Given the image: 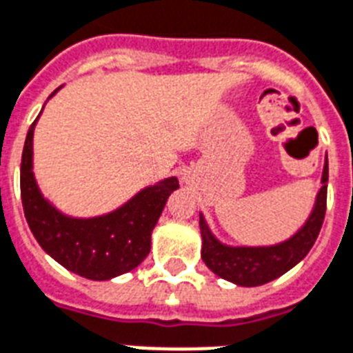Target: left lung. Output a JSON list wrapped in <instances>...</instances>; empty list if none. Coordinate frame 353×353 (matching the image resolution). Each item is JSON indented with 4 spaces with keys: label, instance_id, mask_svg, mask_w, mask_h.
Returning <instances> with one entry per match:
<instances>
[{
    "label": "left lung",
    "instance_id": "1",
    "mask_svg": "<svg viewBox=\"0 0 353 353\" xmlns=\"http://www.w3.org/2000/svg\"><path fill=\"white\" fill-rule=\"evenodd\" d=\"M322 186L316 193V201L303 227L275 245H227L212 234L203 214H199V227L203 236L201 256L208 268L221 279L234 283L238 287H261L277 279L288 270H292L299 261H303L311 251L322 229L327 201V158L322 171Z\"/></svg>",
    "mask_w": 353,
    "mask_h": 353
}]
</instances>
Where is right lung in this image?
<instances>
[{"label": "right lung", "instance_id": "right-lung-1", "mask_svg": "<svg viewBox=\"0 0 353 353\" xmlns=\"http://www.w3.org/2000/svg\"><path fill=\"white\" fill-rule=\"evenodd\" d=\"M39 117L26 137L20 167L23 214L33 236L54 261L85 279L108 281L132 272L148 255L152 230L169 195L179 188V179L169 176L143 188L123 206L102 216H66L42 195L33 173V132Z\"/></svg>", "mask_w": 353, "mask_h": 353}]
</instances>
